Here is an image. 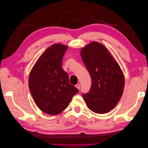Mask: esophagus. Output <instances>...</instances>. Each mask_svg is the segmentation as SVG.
I'll return each instance as SVG.
<instances>
[{"label":"esophagus","mask_w":148,"mask_h":148,"mask_svg":"<svg viewBox=\"0 0 148 148\" xmlns=\"http://www.w3.org/2000/svg\"><path fill=\"white\" fill-rule=\"evenodd\" d=\"M76 88H77L78 89H79V88H80V84H77V85H76Z\"/></svg>","instance_id":"34e87169"}]
</instances>
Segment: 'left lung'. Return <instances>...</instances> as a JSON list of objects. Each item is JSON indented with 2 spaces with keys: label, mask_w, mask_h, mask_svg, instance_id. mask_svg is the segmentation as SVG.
<instances>
[{
  "label": "left lung",
  "mask_w": 148,
  "mask_h": 148,
  "mask_svg": "<svg viewBox=\"0 0 148 148\" xmlns=\"http://www.w3.org/2000/svg\"><path fill=\"white\" fill-rule=\"evenodd\" d=\"M81 57L91 78L90 90L83 94V99L94 112H109L122 96L125 86L122 71L106 47L98 42L84 47Z\"/></svg>",
  "instance_id": "left-lung-1"
}]
</instances>
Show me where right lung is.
I'll list each match as a JSON object with an SVG mask.
<instances>
[{
  "mask_svg": "<svg viewBox=\"0 0 148 148\" xmlns=\"http://www.w3.org/2000/svg\"><path fill=\"white\" fill-rule=\"evenodd\" d=\"M68 47L54 44L41 56L31 70L28 85L36 104L44 112L59 114L68 107L78 89L69 83V75L62 68Z\"/></svg>",
  "mask_w": 148,
  "mask_h": 148,
  "instance_id": "right-lung-1",
  "label": "right lung"
}]
</instances>
